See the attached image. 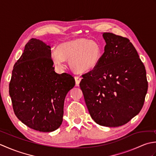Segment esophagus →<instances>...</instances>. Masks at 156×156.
Here are the masks:
<instances>
[{
	"mask_svg": "<svg viewBox=\"0 0 156 156\" xmlns=\"http://www.w3.org/2000/svg\"><path fill=\"white\" fill-rule=\"evenodd\" d=\"M82 80V78L80 76H75V80H76V86H78L79 84H80V82Z\"/></svg>",
	"mask_w": 156,
	"mask_h": 156,
	"instance_id": "34e87169",
	"label": "esophagus"
}]
</instances>
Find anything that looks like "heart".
I'll return each mask as SVG.
<instances>
[{"label":"heart","mask_w":156,"mask_h":156,"mask_svg":"<svg viewBox=\"0 0 156 156\" xmlns=\"http://www.w3.org/2000/svg\"><path fill=\"white\" fill-rule=\"evenodd\" d=\"M56 66L63 67L64 60H69L73 70L78 73L90 72L97 68L101 58V49L97 42L80 38L62 43L52 53Z\"/></svg>","instance_id":"1"}]
</instances>
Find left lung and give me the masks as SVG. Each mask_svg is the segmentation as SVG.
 Instances as JSON below:
<instances>
[{
    "instance_id": "8db88e82",
    "label": "left lung",
    "mask_w": 156,
    "mask_h": 156,
    "mask_svg": "<svg viewBox=\"0 0 156 156\" xmlns=\"http://www.w3.org/2000/svg\"><path fill=\"white\" fill-rule=\"evenodd\" d=\"M105 52L97 68L82 75L80 87L97 124L123 125L143 107L148 83L145 66L129 39L104 33Z\"/></svg>"
}]
</instances>
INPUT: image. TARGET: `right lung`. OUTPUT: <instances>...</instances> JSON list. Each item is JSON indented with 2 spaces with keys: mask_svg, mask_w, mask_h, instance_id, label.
I'll return each mask as SVG.
<instances>
[{
  "mask_svg": "<svg viewBox=\"0 0 156 156\" xmlns=\"http://www.w3.org/2000/svg\"><path fill=\"white\" fill-rule=\"evenodd\" d=\"M51 48L32 38L16 62L9 83L13 111L23 123L41 132H51L63 121L66 94L75 86L72 75L54 71Z\"/></svg>",
  "mask_w": 156,
  "mask_h": 156,
  "instance_id": "add662e5",
  "label": "right lung"
}]
</instances>
